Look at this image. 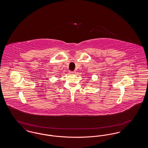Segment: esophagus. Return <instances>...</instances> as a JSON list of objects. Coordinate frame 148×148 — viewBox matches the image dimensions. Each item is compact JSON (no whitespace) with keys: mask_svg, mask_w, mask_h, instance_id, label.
<instances>
[{"mask_svg":"<svg viewBox=\"0 0 148 148\" xmlns=\"http://www.w3.org/2000/svg\"><path fill=\"white\" fill-rule=\"evenodd\" d=\"M76 72L75 71H69V73L71 74H74Z\"/></svg>","mask_w":148,"mask_h":148,"instance_id":"esophagus-1","label":"esophagus"}]
</instances>
